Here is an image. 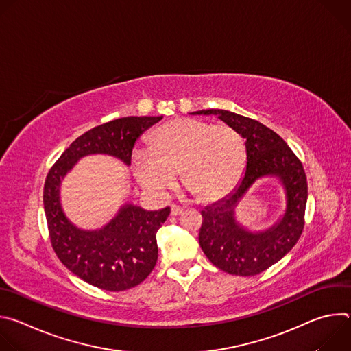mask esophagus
<instances>
[{
	"instance_id": "obj_1",
	"label": "esophagus",
	"mask_w": 351,
	"mask_h": 351,
	"mask_svg": "<svg viewBox=\"0 0 351 351\" xmlns=\"http://www.w3.org/2000/svg\"><path fill=\"white\" fill-rule=\"evenodd\" d=\"M180 214H183V208L182 207H179V206H172L171 207V215L172 217H178Z\"/></svg>"
}]
</instances>
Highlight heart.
<instances>
[{"instance_id":"b5f03b06","label":"heart","mask_w":351,"mask_h":351,"mask_svg":"<svg viewBox=\"0 0 351 351\" xmlns=\"http://www.w3.org/2000/svg\"><path fill=\"white\" fill-rule=\"evenodd\" d=\"M245 162V143L234 128L197 118L161 125L149 134L148 147L132 154L133 175L148 194L164 198L179 172L182 186L204 204L233 191Z\"/></svg>"}]
</instances>
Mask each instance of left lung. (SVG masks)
Here are the masks:
<instances>
[{"instance_id": "1", "label": "left lung", "mask_w": 351, "mask_h": 351, "mask_svg": "<svg viewBox=\"0 0 351 351\" xmlns=\"http://www.w3.org/2000/svg\"><path fill=\"white\" fill-rule=\"evenodd\" d=\"M194 114L217 115L245 138L247 165L236 189L202 211L198 241L207 258L223 272L254 276L283 258L303 233L308 197L303 164L286 141L258 121L225 110ZM275 176L285 189L287 208L281 219L263 232H252L235 221L234 208L258 178Z\"/></svg>"}]
</instances>
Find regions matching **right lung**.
<instances>
[{"mask_svg":"<svg viewBox=\"0 0 351 351\" xmlns=\"http://www.w3.org/2000/svg\"><path fill=\"white\" fill-rule=\"evenodd\" d=\"M161 119L126 117L95 126L79 136L47 175L43 202L54 252L72 274L98 289L126 290L152 274L158 258L156 236L171 208L145 211L125 204L104 228L79 229L61 207V180L82 157L90 154H108L130 165L136 140Z\"/></svg>","mask_w":351,"mask_h":351,"instance_id":"1","label":"right lung"}]
</instances>
